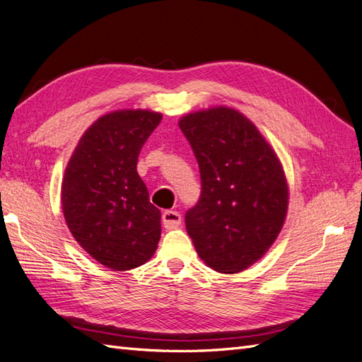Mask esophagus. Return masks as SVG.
Listing matches in <instances>:
<instances>
[{
    "mask_svg": "<svg viewBox=\"0 0 362 362\" xmlns=\"http://www.w3.org/2000/svg\"><path fill=\"white\" fill-rule=\"evenodd\" d=\"M162 221L163 226L166 229H177L182 223V217L177 211H165L162 214Z\"/></svg>",
    "mask_w": 362,
    "mask_h": 362,
    "instance_id": "esophagus-1",
    "label": "esophagus"
}]
</instances>
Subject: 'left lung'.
Segmentation results:
<instances>
[{"label": "left lung", "mask_w": 362, "mask_h": 362, "mask_svg": "<svg viewBox=\"0 0 362 362\" xmlns=\"http://www.w3.org/2000/svg\"><path fill=\"white\" fill-rule=\"evenodd\" d=\"M179 127L199 162L200 200L185 216L206 266L238 274L267 252L284 225L289 188L276 153L252 120L218 105L185 115Z\"/></svg>", "instance_id": "obj_1"}]
</instances>
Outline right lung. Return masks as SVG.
<instances>
[{
	"instance_id": "add662e5",
	"label": "right lung",
	"mask_w": 362,
	"mask_h": 362,
	"mask_svg": "<svg viewBox=\"0 0 362 362\" xmlns=\"http://www.w3.org/2000/svg\"><path fill=\"white\" fill-rule=\"evenodd\" d=\"M162 120L151 110H116L82 134L64 173L61 203L71 235L90 257L129 271L154 255L160 211L137 174V157Z\"/></svg>"
}]
</instances>
